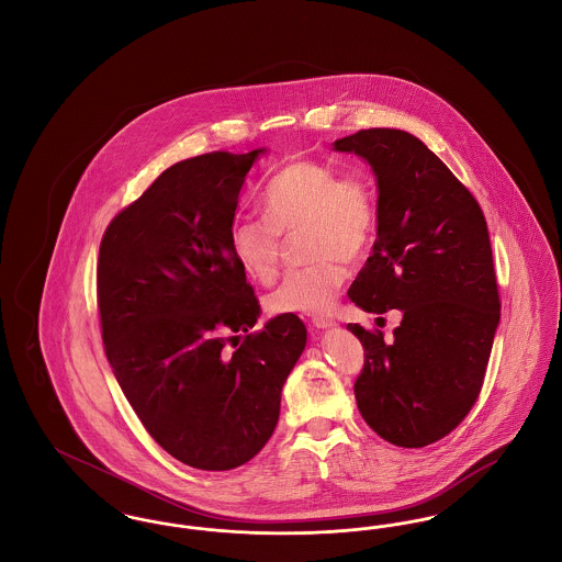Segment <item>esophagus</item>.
<instances>
[{
	"label": "esophagus",
	"mask_w": 562,
	"mask_h": 562,
	"mask_svg": "<svg viewBox=\"0 0 562 562\" xmlns=\"http://www.w3.org/2000/svg\"><path fill=\"white\" fill-rule=\"evenodd\" d=\"M312 324L316 328H330V326H335V321L333 318H324V316H316V318H312Z\"/></svg>",
	"instance_id": "obj_1"
}]
</instances>
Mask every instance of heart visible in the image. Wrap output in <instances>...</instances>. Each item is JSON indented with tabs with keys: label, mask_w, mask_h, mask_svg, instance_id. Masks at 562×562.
<instances>
[{
	"label": "heart",
	"mask_w": 562,
	"mask_h": 562,
	"mask_svg": "<svg viewBox=\"0 0 562 562\" xmlns=\"http://www.w3.org/2000/svg\"><path fill=\"white\" fill-rule=\"evenodd\" d=\"M266 216H238L229 225V248L241 271L273 282L282 236L303 229L305 268L289 271L268 296L276 316L328 314L348 269L373 248L379 204L373 181L364 172H339L333 164L312 158L289 161L276 170L261 191Z\"/></svg>",
	"instance_id": "obj_1"
}]
</instances>
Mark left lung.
Returning a JSON list of instances; mask_svg holds the SVG:
<instances>
[{"label": "left lung", "mask_w": 562, "mask_h": 562, "mask_svg": "<svg viewBox=\"0 0 562 562\" xmlns=\"http://www.w3.org/2000/svg\"><path fill=\"white\" fill-rule=\"evenodd\" d=\"M373 166V255L349 286L364 312L401 310L390 341L348 324L364 348L353 394L387 442L422 449L451 434L479 401L502 301L481 204L411 133L369 128L335 140Z\"/></svg>", "instance_id": "8db88e82"}]
</instances>
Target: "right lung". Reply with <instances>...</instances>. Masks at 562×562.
<instances>
[{"instance_id": "right-lung-1", "label": "right lung", "mask_w": 562, "mask_h": 562, "mask_svg": "<svg viewBox=\"0 0 562 562\" xmlns=\"http://www.w3.org/2000/svg\"><path fill=\"white\" fill-rule=\"evenodd\" d=\"M250 154L211 151L166 168L111 218L97 263L113 374L166 453L223 472L259 453L305 348L294 314L252 330L261 305L229 248Z\"/></svg>"}]
</instances>
